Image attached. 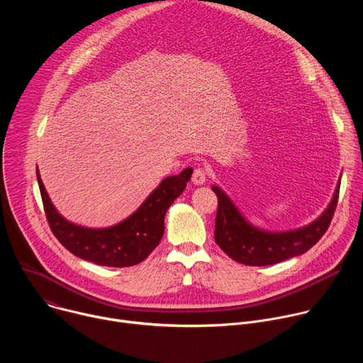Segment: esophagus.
Segmentation results:
<instances>
[{
  "mask_svg": "<svg viewBox=\"0 0 363 363\" xmlns=\"http://www.w3.org/2000/svg\"><path fill=\"white\" fill-rule=\"evenodd\" d=\"M191 179H192V182L195 185H202L205 182V179H206V169L202 168V167L195 168L194 172H192V178Z\"/></svg>",
  "mask_w": 363,
  "mask_h": 363,
  "instance_id": "obj_1",
  "label": "esophagus"
}]
</instances>
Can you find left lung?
<instances>
[{
  "label": "left lung",
  "instance_id": "left-lung-1",
  "mask_svg": "<svg viewBox=\"0 0 363 363\" xmlns=\"http://www.w3.org/2000/svg\"><path fill=\"white\" fill-rule=\"evenodd\" d=\"M339 186L340 184L326 211L315 223L294 231L267 233L248 224L230 198L214 185L213 191L218 198L216 242L234 262L245 266H270L304 254L328 231L336 211Z\"/></svg>",
  "mask_w": 363,
  "mask_h": 363
}]
</instances>
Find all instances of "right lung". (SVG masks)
I'll return each mask as SVG.
<instances>
[{"label": "right lung", "mask_w": 363, "mask_h": 363, "mask_svg": "<svg viewBox=\"0 0 363 363\" xmlns=\"http://www.w3.org/2000/svg\"><path fill=\"white\" fill-rule=\"evenodd\" d=\"M192 169L165 178L129 218L111 228H86L66 221L51 203L37 169L44 213L51 233L72 254L106 267H130L157 248L165 230V214L184 192Z\"/></svg>", "instance_id": "right-lung-1"}]
</instances>
